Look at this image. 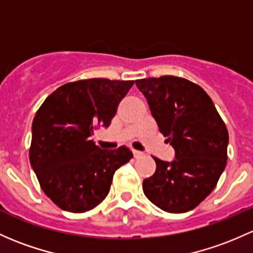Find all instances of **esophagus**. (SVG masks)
<instances>
[{"mask_svg": "<svg viewBox=\"0 0 253 253\" xmlns=\"http://www.w3.org/2000/svg\"><path fill=\"white\" fill-rule=\"evenodd\" d=\"M132 153H133V156L135 159H139V158H142L143 155H144V154H143L142 151H139V150H133Z\"/></svg>", "mask_w": 253, "mask_h": 253, "instance_id": "1", "label": "esophagus"}]
</instances>
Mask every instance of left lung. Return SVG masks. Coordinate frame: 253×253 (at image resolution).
Segmentation results:
<instances>
[{"instance_id": "8db88e82", "label": "left lung", "mask_w": 253, "mask_h": 253, "mask_svg": "<svg viewBox=\"0 0 253 253\" xmlns=\"http://www.w3.org/2000/svg\"><path fill=\"white\" fill-rule=\"evenodd\" d=\"M135 84L175 151L172 162L154 158L155 173L143 180V191L164 211H190L211 194L224 171L229 142L225 124L209 94L189 80L166 75Z\"/></svg>"}]
</instances>
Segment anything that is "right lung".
Listing matches in <instances>:
<instances>
[{
	"mask_svg": "<svg viewBox=\"0 0 253 253\" xmlns=\"http://www.w3.org/2000/svg\"><path fill=\"white\" fill-rule=\"evenodd\" d=\"M134 81L89 79L55 89L33 121L29 158L42 190L58 207L82 213L106 198L116 169L133 158L126 147L102 150L91 140L109 127Z\"/></svg>",
	"mask_w": 253,
	"mask_h": 253,
	"instance_id": "obj_1",
	"label": "right lung"
}]
</instances>
